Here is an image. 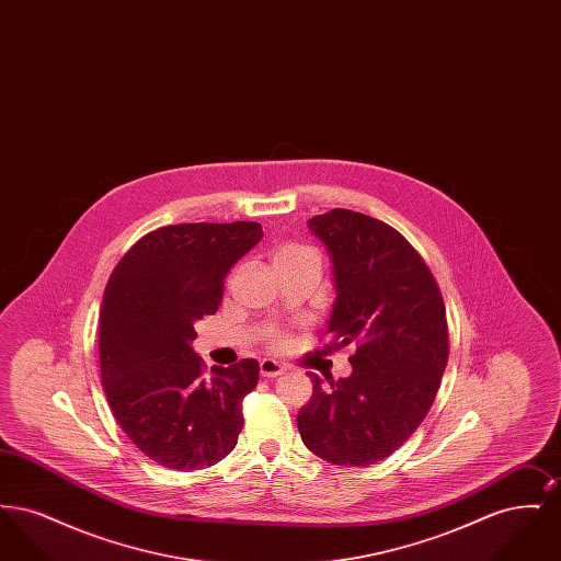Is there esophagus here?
Here are the masks:
<instances>
[{
	"label": "esophagus",
	"mask_w": 561,
	"mask_h": 561,
	"mask_svg": "<svg viewBox=\"0 0 561 561\" xmlns=\"http://www.w3.org/2000/svg\"><path fill=\"white\" fill-rule=\"evenodd\" d=\"M259 368H261V376H265V378H273V376H279V374L286 370V368H284V366L279 364V362H275V359H261Z\"/></svg>",
	"instance_id": "1"
}]
</instances>
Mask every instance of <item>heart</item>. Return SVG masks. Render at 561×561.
Masks as SVG:
<instances>
[{"label":"heart","instance_id":"heart-1","mask_svg":"<svg viewBox=\"0 0 561 561\" xmlns=\"http://www.w3.org/2000/svg\"><path fill=\"white\" fill-rule=\"evenodd\" d=\"M309 256H318L316 250L300 245V243H284L273 252V263H284V261H298V259H309ZM268 343L279 347L286 343V332L284 330H271L268 334Z\"/></svg>","mask_w":561,"mask_h":561}]
</instances>
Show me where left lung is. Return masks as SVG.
<instances>
[{
	"label": "left lung",
	"instance_id": "8db88e82",
	"mask_svg": "<svg viewBox=\"0 0 561 561\" xmlns=\"http://www.w3.org/2000/svg\"><path fill=\"white\" fill-rule=\"evenodd\" d=\"M330 252L336 302L323 351L351 347L353 373L323 385L296 416L305 446L341 467L396 453L425 421L448 364L439 286L412 243L387 222L334 208L309 218Z\"/></svg>",
	"mask_w": 561,
	"mask_h": 561
}]
</instances>
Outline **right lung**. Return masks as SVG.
Instances as JSON below:
<instances>
[{"label":"right lung","mask_w":561,"mask_h":561,"mask_svg":"<svg viewBox=\"0 0 561 561\" xmlns=\"http://www.w3.org/2000/svg\"><path fill=\"white\" fill-rule=\"evenodd\" d=\"M263 238L259 222H185L134 243L108 277L99 328L101 380L134 446L174 471L213 467L238 444L241 401L259 362L229 368L193 353L195 321L214 316L229 268Z\"/></svg>","instance_id":"obj_1"}]
</instances>
